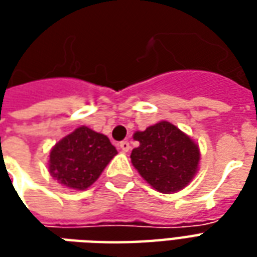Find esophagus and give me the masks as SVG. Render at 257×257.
I'll return each mask as SVG.
<instances>
[{
    "label": "esophagus",
    "mask_w": 257,
    "mask_h": 257,
    "mask_svg": "<svg viewBox=\"0 0 257 257\" xmlns=\"http://www.w3.org/2000/svg\"><path fill=\"white\" fill-rule=\"evenodd\" d=\"M118 146H119V149L122 151H125V153H128V151L131 150V145H129V142H126V140L121 142Z\"/></svg>",
    "instance_id": "obj_1"
}]
</instances>
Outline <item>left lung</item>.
I'll return each mask as SVG.
<instances>
[{
  "instance_id": "1",
  "label": "left lung",
  "mask_w": 257,
  "mask_h": 257,
  "mask_svg": "<svg viewBox=\"0 0 257 257\" xmlns=\"http://www.w3.org/2000/svg\"><path fill=\"white\" fill-rule=\"evenodd\" d=\"M140 145L132 150L134 167L160 193H175L190 183L199 162L198 146L167 121L136 132Z\"/></svg>"
}]
</instances>
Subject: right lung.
<instances>
[{"label":"right lung","mask_w":257,"mask_h":257,"mask_svg":"<svg viewBox=\"0 0 257 257\" xmlns=\"http://www.w3.org/2000/svg\"><path fill=\"white\" fill-rule=\"evenodd\" d=\"M115 154L107 136L79 126L52 149L49 172L68 189L85 190L95 183Z\"/></svg>","instance_id":"right-lung-1"}]
</instances>
